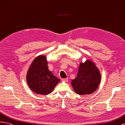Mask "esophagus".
I'll return each mask as SVG.
<instances>
[{"mask_svg":"<svg viewBox=\"0 0 125 125\" xmlns=\"http://www.w3.org/2000/svg\"><path fill=\"white\" fill-rule=\"evenodd\" d=\"M62 82H67L68 81V78H62Z\"/></svg>","mask_w":125,"mask_h":125,"instance_id":"1","label":"esophagus"}]
</instances>
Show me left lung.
<instances>
[{"mask_svg": "<svg viewBox=\"0 0 125 125\" xmlns=\"http://www.w3.org/2000/svg\"><path fill=\"white\" fill-rule=\"evenodd\" d=\"M100 80V73L96 65L90 60H87L80 63L77 76L71 83L75 93L83 95L95 92Z\"/></svg>", "mask_w": 125, "mask_h": 125, "instance_id": "obj_1", "label": "left lung"}]
</instances>
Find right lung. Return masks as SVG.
<instances>
[{"label": "right lung", "instance_id": "add662e5", "mask_svg": "<svg viewBox=\"0 0 125 125\" xmlns=\"http://www.w3.org/2000/svg\"><path fill=\"white\" fill-rule=\"evenodd\" d=\"M27 82L33 92L48 95L52 92L60 80L49 70L46 57L38 56L33 60L27 74Z\"/></svg>", "mask_w": 125, "mask_h": 125}]
</instances>
